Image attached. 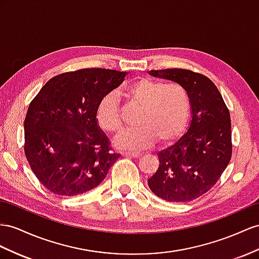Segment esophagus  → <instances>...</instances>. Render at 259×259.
Wrapping results in <instances>:
<instances>
[{
	"mask_svg": "<svg viewBox=\"0 0 259 259\" xmlns=\"http://www.w3.org/2000/svg\"><path fill=\"white\" fill-rule=\"evenodd\" d=\"M121 154L123 156H131V157H136V158L141 157V155H142L140 152H122Z\"/></svg>",
	"mask_w": 259,
	"mask_h": 259,
	"instance_id": "1",
	"label": "esophagus"
}]
</instances>
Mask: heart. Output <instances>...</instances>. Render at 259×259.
<instances>
[{
    "instance_id": "1",
    "label": "heart",
    "mask_w": 259,
    "mask_h": 259,
    "mask_svg": "<svg viewBox=\"0 0 259 259\" xmlns=\"http://www.w3.org/2000/svg\"><path fill=\"white\" fill-rule=\"evenodd\" d=\"M122 95L128 103L141 108L137 119L140 127L119 138L116 142L119 149L141 150L156 140L161 145H169L187 129L193 103L185 85L141 77L125 85ZM96 121L109 135L119 136L122 132L121 107L115 93H108L99 101Z\"/></svg>"
}]
</instances>
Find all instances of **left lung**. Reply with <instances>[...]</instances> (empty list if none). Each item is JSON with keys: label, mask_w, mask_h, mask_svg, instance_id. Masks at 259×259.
Wrapping results in <instances>:
<instances>
[{"label": "left lung", "mask_w": 259, "mask_h": 259, "mask_svg": "<svg viewBox=\"0 0 259 259\" xmlns=\"http://www.w3.org/2000/svg\"><path fill=\"white\" fill-rule=\"evenodd\" d=\"M151 75L186 86L191 95V123L180 140L158 153L160 166L150 189L164 200L188 202L214 186L232 156L230 111L210 78L185 69L152 70Z\"/></svg>", "instance_id": "1"}]
</instances>
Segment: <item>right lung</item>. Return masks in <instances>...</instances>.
<instances>
[{"label": "right lung", "instance_id": "1", "mask_svg": "<svg viewBox=\"0 0 259 259\" xmlns=\"http://www.w3.org/2000/svg\"><path fill=\"white\" fill-rule=\"evenodd\" d=\"M125 72L81 69L56 75L29 104L24 121V152L44 186L59 196L97 187L119 154L98 127L102 97L123 82Z\"/></svg>", "mask_w": 259, "mask_h": 259}]
</instances>
